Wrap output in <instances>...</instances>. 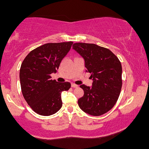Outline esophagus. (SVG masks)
I'll return each instance as SVG.
<instances>
[{"label": "esophagus", "mask_w": 149, "mask_h": 149, "mask_svg": "<svg viewBox=\"0 0 149 149\" xmlns=\"http://www.w3.org/2000/svg\"><path fill=\"white\" fill-rule=\"evenodd\" d=\"M71 87H72V88H78V85L74 84V83H72V84H71Z\"/></svg>", "instance_id": "1"}]
</instances>
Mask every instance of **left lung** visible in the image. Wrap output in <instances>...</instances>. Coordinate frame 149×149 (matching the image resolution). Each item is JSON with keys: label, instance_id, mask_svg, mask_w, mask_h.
<instances>
[{"label": "left lung", "instance_id": "left-lung-1", "mask_svg": "<svg viewBox=\"0 0 149 149\" xmlns=\"http://www.w3.org/2000/svg\"><path fill=\"white\" fill-rule=\"evenodd\" d=\"M75 49L85 60L87 71L91 73L92 87L81 85L84 95L78 106L90 115H103L114 107L122 88V66L110 49L95 44L76 42Z\"/></svg>", "mask_w": 149, "mask_h": 149}]
</instances>
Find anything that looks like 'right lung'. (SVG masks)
Masks as SVG:
<instances>
[{
    "label": "right lung",
    "mask_w": 149,
    "mask_h": 149,
    "mask_svg": "<svg viewBox=\"0 0 149 149\" xmlns=\"http://www.w3.org/2000/svg\"><path fill=\"white\" fill-rule=\"evenodd\" d=\"M73 42H49L36 47L22 61L19 79L22 95L32 110L41 116L57 113L62 106L61 94L71 88L69 82L51 79Z\"/></svg>",
    "instance_id": "1"
}]
</instances>
